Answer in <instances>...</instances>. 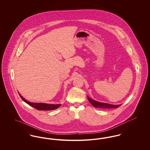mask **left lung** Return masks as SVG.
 Listing matches in <instances>:
<instances>
[{
	"mask_svg": "<svg viewBox=\"0 0 150 150\" xmlns=\"http://www.w3.org/2000/svg\"><path fill=\"white\" fill-rule=\"evenodd\" d=\"M88 99L90 103L93 105L94 107L96 108H116L117 107H119L120 105H111V104H108L106 103H102V102H99L97 101H96L94 100H92L89 97H88Z\"/></svg>",
	"mask_w": 150,
	"mask_h": 150,
	"instance_id": "obj_1",
	"label": "left lung"
}]
</instances>
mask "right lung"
Wrapping results in <instances>:
<instances>
[{
  "instance_id": "right-lung-1",
  "label": "right lung",
  "mask_w": 150,
  "mask_h": 150,
  "mask_svg": "<svg viewBox=\"0 0 150 150\" xmlns=\"http://www.w3.org/2000/svg\"><path fill=\"white\" fill-rule=\"evenodd\" d=\"M20 97L22 100L24 102H25L26 103H28L30 106L35 108L39 110H45V111H49V110H56L61 106V104H57V105H51V104H47V103H33L30 102L23 98L21 96V95L18 93Z\"/></svg>"
}]
</instances>
